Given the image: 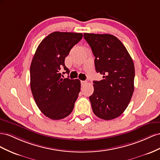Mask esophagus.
Returning <instances> with one entry per match:
<instances>
[{
	"instance_id": "obj_1",
	"label": "esophagus",
	"mask_w": 160,
	"mask_h": 160,
	"mask_svg": "<svg viewBox=\"0 0 160 160\" xmlns=\"http://www.w3.org/2000/svg\"><path fill=\"white\" fill-rule=\"evenodd\" d=\"M86 83V81H81V85H82V86H84Z\"/></svg>"
}]
</instances>
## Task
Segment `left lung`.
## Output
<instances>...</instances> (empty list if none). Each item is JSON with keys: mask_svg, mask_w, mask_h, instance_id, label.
Segmentation results:
<instances>
[{"mask_svg": "<svg viewBox=\"0 0 160 160\" xmlns=\"http://www.w3.org/2000/svg\"><path fill=\"white\" fill-rule=\"evenodd\" d=\"M84 38L95 57L96 71L103 75V80L93 81L89 97L93 112L102 119H113L125 111L133 93V60L115 36L86 33Z\"/></svg>", "mask_w": 160, "mask_h": 160, "instance_id": "obj_1", "label": "left lung"}]
</instances>
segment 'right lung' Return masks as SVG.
<instances>
[{
    "label": "right lung",
    "mask_w": 160,
    "mask_h": 160,
    "mask_svg": "<svg viewBox=\"0 0 160 160\" xmlns=\"http://www.w3.org/2000/svg\"><path fill=\"white\" fill-rule=\"evenodd\" d=\"M82 34L56 31L44 38L36 49L30 67V85L34 100L44 115L62 119L72 112L80 92L78 79L62 78L61 68L69 74L65 58Z\"/></svg>",
    "instance_id": "add662e5"
}]
</instances>
